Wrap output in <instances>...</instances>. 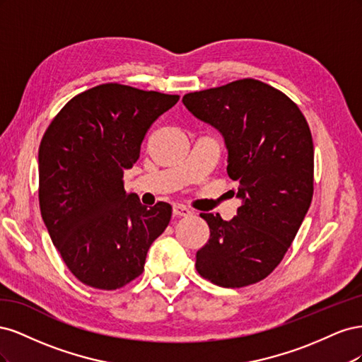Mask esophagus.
I'll list each match as a JSON object with an SVG mask.
<instances>
[{
	"label": "esophagus",
	"instance_id": "obj_1",
	"mask_svg": "<svg viewBox=\"0 0 362 362\" xmlns=\"http://www.w3.org/2000/svg\"><path fill=\"white\" fill-rule=\"evenodd\" d=\"M172 211H173V216H177V217H187V216L192 214L189 208L184 206V205H173Z\"/></svg>",
	"mask_w": 362,
	"mask_h": 362
}]
</instances>
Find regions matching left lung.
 I'll return each mask as SVG.
<instances>
[{"label":"left lung","mask_w":362,"mask_h":362,"mask_svg":"<svg viewBox=\"0 0 362 362\" xmlns=\"http://www.w3.org/2000/svg\"><path fill=\"white\" fill-rule=\"evenodd\" d=\"M182 103L222 134L242 201L231 221L201 213L210 238L196 252V270L225 288L250 286L282 261L311 205L308 122L287 95L252 78L187 93Z\"/></svg>","instance_id":"obj_1"}]
</instances>
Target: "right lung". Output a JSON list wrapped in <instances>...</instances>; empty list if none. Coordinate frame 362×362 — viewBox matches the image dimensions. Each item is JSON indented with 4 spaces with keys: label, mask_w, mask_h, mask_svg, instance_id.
Instances as JSON below:
<instances>
[{
    "label": "right lung",
    "mask_w": 362,
    "mask_h": 362,
    "mask_svg": "<svg viewBox=\"0 0 362 362\" xmlns=\"http://www.w3.org/2000/svg\"><path fill=\"white\" fill-rule=\"evenodd\" d=\"M178 100L101 84L74 96L42 137V218L64 264L86 286L116 290L136 279L170 222L169 204L148 208L127 194L124 172L139 160L151 125Z\"/></svg>",
    "instance_id": "right-lung-1"
}]
</instances>
